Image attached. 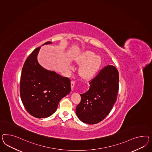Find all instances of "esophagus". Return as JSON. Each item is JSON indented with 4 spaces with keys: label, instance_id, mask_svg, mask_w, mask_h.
Masks as SVG:
<instances>
[{
    "label": "esophagus",
    "instance_id": "obj_1",
    "mask_svg": "<svg viewBox=\"0 0 152 152\" xmlns=\"http://www.w3.org/2000/svg\"><path fill=\"white\" fill-rule=\"evenodd\" d=\"M75 81H71V88H72V90H74V86H75Z\"/></svg>",
    "mask_w": 152,
    "mask_h": 152
}]
</instances>
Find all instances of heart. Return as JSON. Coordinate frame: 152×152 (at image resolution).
Instances as JSON below:
<instances>
[{
  "label": "heart",
  "mask_w": 152,
  "mask_h": 152,
  "mask_svg": "<svg viewBox=\"0 0 152 152\" xmlns=\"http://www.w3.org/2000/svg\"><path fill=\"white\" fill-rule=\"evenodd\" d=\"M76 62L80 65L83 64L79 69V74L82 78L91 79L98 74L102 60L99 56H95L94 53L87 51L79 55Z\"/></svg>",
  "instance_id": "obj_1"
}]
</instances>
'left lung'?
Masks as SVG:
<instances>
[{
  "label": "left lung",
  "instance_id": "1",
  "mask_svg": "<svg viewBox=\"0 0 152 152\" xmlns=\"http://www.w3.org/2000/svg\"><path fill=\"white\" fill-rule=\"evenodd\" d=\"M118 82L117 69L107 65L89 82V90L80 94L81 100L76 108V115L82 122L96 124L110 113L117 99Z\"/></svg>",
  "mask_w": 152,
  "mask_h": 152
}]
</instances>
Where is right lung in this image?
<instances>
[{
  "label": "right lung",
  "mask_w": 152,
  "mask_h": 152,
  "mask_svg": "<svg viewBox=\"0 0 152 152\" xmlns=\"http://www.w3.org/2000/svg\"><path fill=\"white\" fill-rule=\"evenodd\" d=\"M50 44L48 41L42 45ZM40 48L34 50L26 60L20 82L22 102L29 114L38 118L53 115L60 101L71 90L70 78L46 70L39 64L37 56Z\"/></svg>",
  "instance_id": "add662e5"
}]
</instances>
